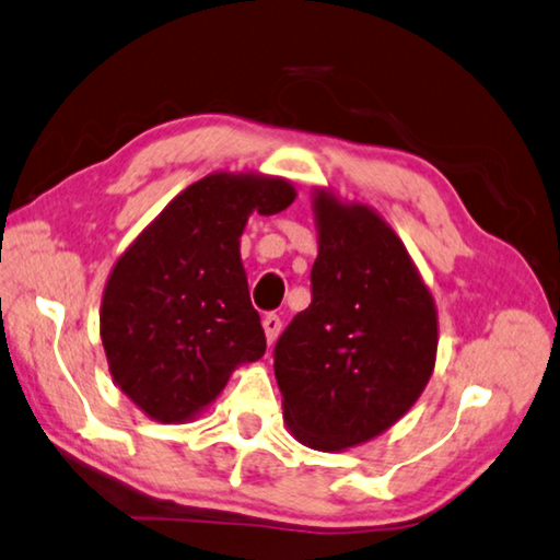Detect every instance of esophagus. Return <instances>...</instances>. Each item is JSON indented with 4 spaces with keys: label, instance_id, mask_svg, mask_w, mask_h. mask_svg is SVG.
I'll list each match as a JSON object with an SVG mask.
<instances>
[{
    "label": "esophagus",
    "instance_id": "obj_1",
    "mask_svg": "<svg viewBox=\"0 0 560 560\" xmlns=\"http://www.w3.org/2000/svg\"><path fill=\"white\" fill-rule=\"evenodd\" d=\"M262 327H265V337H268V345H275V339L280 337V329H282V319L270 312V315L262 317Z\"/></svg>",
    "mask_w": 560,
    "mask_h": 560
}]
</instances>
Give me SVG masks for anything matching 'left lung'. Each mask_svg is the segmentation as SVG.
<instances>
[{
	"label": "left lung",
	"mask_w": 560,
	"mask_h": 560,
	"mask_svg": "<svg viewBox=\"0 0 560 560\" xmlns=\"http://www.w3.org/2000/svg\"><path fill=\"white\" fill-rule=\"evenodd\" d=\"M312 302L275 345L290 433L335 453L404 418L435 366L438 312L394 229L317 191Z\"/></svg>",
	"instance_id": "8db88e82"
}]
</instances>
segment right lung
I'll return each instance as SVG.
<instances>
[{"instance_id": "add662e5", "label": "right lung", "mask_w": 560, "mask_h": 560, "mask_svg": "<svg viewBox=\"0 0 560 560\" xmlns=\"http://www.w3.org/2000/svg\"><path fill=\"white\" fill-rule=\"evenodd\" d=\"M295 201L285 179L215 172L176 196L107 278L101 337L113 381L160 423H184L265 354L241 233Z\"/></svg>"}]
</instances>
